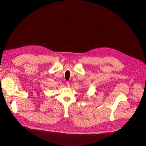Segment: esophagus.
Instances as JSON below:
<instances>
[{"instance_id":"esophagus-1","label":"esophagus","mask_w":146,"mask_h":146,"mask_svg":"<svg viewBox=\"0 0 146 146\" xmlns=\"http://www.w3.org/2000/svg\"><path fill=\"white\" fill-rule=\"evenodd\" d=\"M66 85H67V87H70V83H69L68 82H67V83H66Z\"/></svg>"}]
</instances>
